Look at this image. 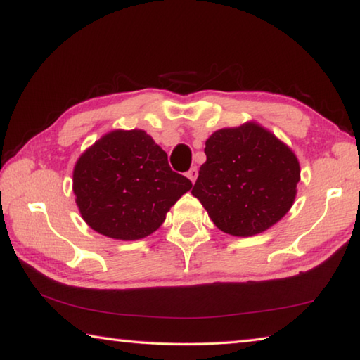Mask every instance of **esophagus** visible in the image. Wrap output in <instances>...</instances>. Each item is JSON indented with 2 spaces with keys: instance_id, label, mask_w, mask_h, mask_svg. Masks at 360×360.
<instances>
[{
  "instance_id": "34e87169",
  "label": "esophagus",
  "mask_w": 360,
  "mask_h": 360,
  "mask_svg": "<svg viewBox=\"0 0 360 360\" xmlns=\"http://www.w3.org/2000/svg\"><path fill=\"white\" fill-rule=\"evenodd\" d=\"M187 178L191 179L192 182L197 181V178H198V168H197V167H192L191 169H188V172H187Z\"/></svg>"
}]
</instances>
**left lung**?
<instances>
[{"label": "left lung", "mask_w": 360, "mask_h": 360, "mask_svg": "<svg viewBox=\"0 0 360 360\" xmlns=\"http://www.w3.org/2000/svg\"><path fill=\"white\" fill-rule=\"evenodd\" d=\"M205 154L192 195L219 230L233 236L262 233L294 205L297 157L255 122L214 131Z\"/></svg>", "instance_id": "obj_1"}]
</instances>
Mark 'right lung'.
Segmentation results:
<instances>
[{"instance_id":"right-lung-1","label":"right lung","mask_w":360,"mask_h":360,"mask_svg":"<svg viewBox=\"0 0 360 360\" xmlns=\"http://www.w3.org/2000/svg\"><path fill=\"white\" fill-rule=\"evenodd\" d=\"M192 182L143 130H114L76 162L72 191L90 227L114 240L144 238L160 227Z\"/></svg>"}]
</instances>
